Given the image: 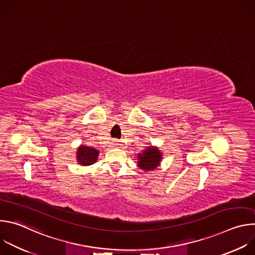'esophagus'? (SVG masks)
<instances>
[{
	"label": "esophagus",
	"instance_id": "esophagus-1",
	"mask_svg": "<svg viewBox=\"0 0 255 255\" xmlns=\"http://www.w3.org/2000/svg\"><path fill=\"white\" fill-rule=\"evenodd\" d=\"M112 143H113V145H115V146H118V145H120V141L118 139H113Z\"/></svg>",
	"mask_w": 255,
	"mask_h": 255
}]
</instances>
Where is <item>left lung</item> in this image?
Listing matches in <instances>:
<instances>
[{
	"instance_id": "obj_1",
	"label": "left lung",
	"mask_w": 255,
	"mask_h": 255,
	"mask_svg": "<svg viewBox=\"0 0 255 255\" xmlns=\"http://www.w3.org/2000/svg\"><path fill=\"white\" fill-rule=\"evenodd\" d=\"M138 156H139L138 165L145 170L154 169L158 165L161 159L160 152L158 151L157 148H154V147H149L148 149H146L143 152V154H140Z\"/></svg>"
}]
</instances>
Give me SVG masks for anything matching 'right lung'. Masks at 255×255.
Returning <instances> with one entry per match:
<instances>
[{"instance_id":"right-lung-1","label":"right lung","mask_w":255,"mask_h":255,"mask_svg":"<svg viewBox=\"0 0 255 255\" xmlns=\"http://www.w3.org/2000/svg\"><path fill=\"white\" fill-rule=\"evenodd\" d=\"M98 154V150L82 145L78 151V161L83 165H91L96 162Z\"/></svg>"}]
</instances>
